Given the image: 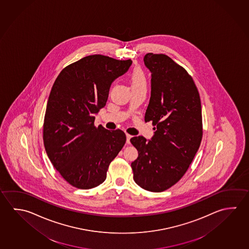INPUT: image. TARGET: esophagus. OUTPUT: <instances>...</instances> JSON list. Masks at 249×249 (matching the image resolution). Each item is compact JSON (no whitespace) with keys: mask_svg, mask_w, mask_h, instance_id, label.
I'll return each instance as SVG.
<instances>
[{"mask_svg":"<svg viewBox=\"0 0 249 249\" xmlns=\"http://www.w3.org/2000/svg\"><path fill=\"white\" fill-rule=\"evenodd\" d=\"M126 143L129 144L130 143V139L131 137H132V135H128V134H126Z\"/></svg>","mask_w":249,"mask_h":249,"instance_id":"obj_1","label":"esophagus"}]
</instances>
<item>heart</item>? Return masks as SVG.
I'll use <instances>...</instances> for the list:
<instances>
[{
  "mask_svg": "<svg viewBox=\"0 0 249 249\" xmlns=\"http://www.w3.org/2000/svg\"><path fill=\"white\" fill-rule=\"evenodd\" d=\"M130 82L132 89L147 87V76L143 70L139 67L135 68L131 72Z\"/></svg>",
  "mask_w": 249,
  "mask_h": 249,
  "instance_id": "obj_1",
  "label": "heart"
}]
</instances>
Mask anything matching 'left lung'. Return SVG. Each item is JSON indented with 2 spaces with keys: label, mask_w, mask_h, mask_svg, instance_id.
Instances as JSON below:
<instances>
[{
  "label": "left lung",
  "mask_w": 249,
  "mask_h": 249,
  "mask_svg": "<svg viewBox=\"0 0 249 249\" xmlns=\"http://www.w3.org/2000/svg\"><path fill=\"white\" fill-rule=\"evenodd\" d=\"M143 60L151 71L145 122H152L156 132L149 141L131 138L138 151L131 167L140 187L161 192L183 178L200 146V96L192 76L167 55L147 53Z\"/></svg>",
  "instance_id": "left-lung-1"
}]
</instances>
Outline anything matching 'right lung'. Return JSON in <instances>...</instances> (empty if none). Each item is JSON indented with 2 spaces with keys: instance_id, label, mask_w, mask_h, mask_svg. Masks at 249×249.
<instances>
[{
  "instance_id": "right-lung-1",
  "label": "right lung",
  "mask_w": 249,
  "mask_h": 249,
  "mask_svg": "<svg viewBox=\"0 0 249 249\" xmlns=\"http://www.w3.org/2000/svg\"><path fill=\"white\" fill-rule=\"evenodd\" d=\"M132 60L91 55L65 67L53 84L43 129L49 159L62 178L78 189H92L107 178L110 162L126 142L123 130L94 126L114 79Z\"/></svg>"
}]
</instances>
